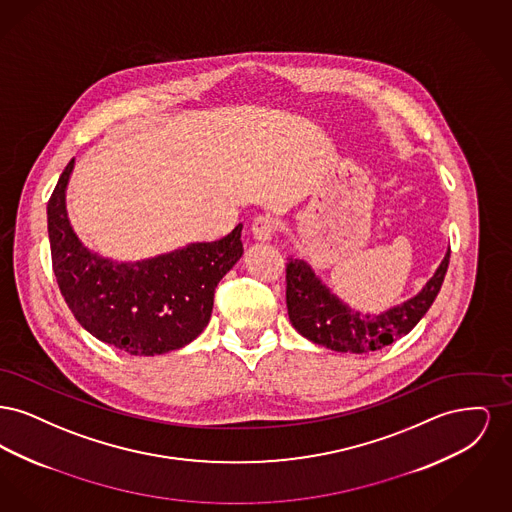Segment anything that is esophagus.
<instances>
[{"mask_svg": "<svg viewBox=\"0 0 512 512\" xmlns=\"http://www.w3.org/2000/svg\"><path fill=\"white\" fill-rule=\"evenodd\" d=\"M276 224H278V222L272 219V217H268V215L257 217V219L253 220V224H251L253 238L259 240V242L272 240V236H274V232H276Z\"/></svg>", "mask_w": 512, "mask_h": 512, "instance_id": "obj_1", "label": "esophagus"}]
</instances>
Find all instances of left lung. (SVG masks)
<instances>
[{
	"label": "left lung",
	"mask_w": 512,
	"mask_h": 512,
	"mask_svg": "<svg viewBox=\"0 0 512 512\" xmlns=\"http://www.w3.org/2000/svg\"><path fill=\"white\" fill-rule=\"evenodd\" d=\"M449 247L420 292L380 313H359L326 286L305 259L290 257L286 305L293 328L309 341L338 353L384 349L407 336L438 297L449 267Z\"/></svg>",
	"instance_id": "obj_1"
}]
</instances>
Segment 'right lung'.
I'll list each match as a JSON object with an SVG mask.
<instances>
[{"label":"right lung","mask_w":512,"mask_h":512,"mask_svg":"<svg viewBox=\"0 0 512 512\" xmlns=\"http://www.w3.org/2000/svg\"><path fill=\"white\" fill-rule=\"evenodd\" d=\"M73 169L71 159L49 197L48 234L53 272L74 318L128 355L155 357L192 343L211 320L217 284L244 255V224L217 242L140 261L103 257L82 244L69 220Z\"/></svg>","instance_id":"right-lung-1"}]
</instances>
